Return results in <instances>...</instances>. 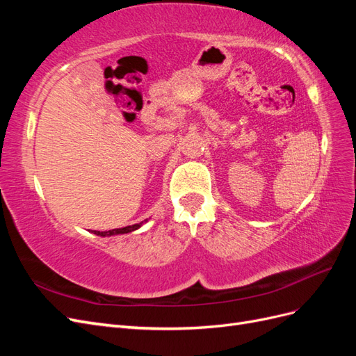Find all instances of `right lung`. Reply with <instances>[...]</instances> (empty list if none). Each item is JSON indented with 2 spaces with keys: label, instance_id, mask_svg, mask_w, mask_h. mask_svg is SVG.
I'll list each match as a JSON object with an SVG mask.
<instances>
[{
  "label": "right lung",
  "instance_id": "1",
  "mask_svg": "<svg viewBox=\"0 0 356 356\" xmlns=\"http://www.w3.org/2000/svg\"><path fill=\"white\" fill-rule=\"evenodd\" d=\"M148 220H144L138 224H134V225H127V227H123V229H113V230H108V232H98V230H93L92 233L96 234V236H101V238H110V236H117V234H127V233H132L138 229H141V225L145 224Z\"/></svg>",
  "mask_w": 356,
  "mask_h": 356
}]
</instances>
